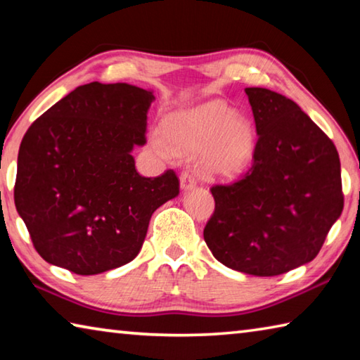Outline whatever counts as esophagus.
I'll list each match as a JSON object with an SVG mask.
<instances>
[{
    "mask_svg": "<svg viewBox=\"0 0 360 360\" xmlns=\"http://www.w3.org/2000/svg\"><path fill=\"white\" fill-rule=\"evenodd\" d=\"M179 181H181V187L184 188H192L195 184H197V179H195V174L191 172H182L179 176Z\"/></svg>",
    "mask_w": 360,
    "mask_h": 360,
    "instance_id": "esophagus-1",
    "label": "esophagus"
}]
</instances>
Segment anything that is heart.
Returning a JSON list of instances; mask_svg holds the SVG:
<instances>
[{"label": "heart", "instance_id": "heart-1", "mask_svg": "<svg viewBox=\"0 0 360 360\" xmlns=\"http://www.w3.org/2000/svg\"><path fill=\"white\" fill-rule=\"evenodd\" d=\"M158 155H195L205 152V169L212 176H233L251 162L255 146L252 122L221 101H211L195 111L169 117L163 136L152 135Z\"/></svg>", "mask_w": 360, "mask_h": 360}]
</instances>
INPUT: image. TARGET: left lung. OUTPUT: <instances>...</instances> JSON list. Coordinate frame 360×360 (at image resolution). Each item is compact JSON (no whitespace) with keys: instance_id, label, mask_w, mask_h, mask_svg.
Masks as SVG:
<instances>
[{"instance_id":"1","label":"left lung","mask_w":360,"mask_h":360,"mask_svg":"<svg viewBox=\"0 0 360 360\" xmlns=\"http://www.w3.org/2000/svg\"><path fill=\"white\" fill-rule=\"evenodd\" d=\"M257 143L238 179L210 191L203 236L231 270L278 276L311 262L345 205L337 148L288 96L248 87Z\"/></svg>"}]
</instances>
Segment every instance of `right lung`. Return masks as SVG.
<instances>
[{
    "mask_svg": "<svg viewBox=\"0 0 360 360\" xmlns=\"http://www.w3.org/2000/svg\"><path fill=\"white\" fill-rule=\"evenodd\" d=\"M154 92L136 85H79L23 136L14 202L49 264L98 275L136 257L152 212L179 193L173 169L144 178L133 146L146 143Z\"/></svg>",
    "mask_w": 360,
    "mask_h": 360,
    "instance_id": "add662e5",
    "label": "right lung"
}]
</instances>
